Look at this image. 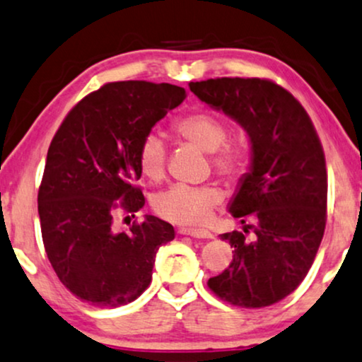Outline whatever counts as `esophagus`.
<instances>
[{
	"label": "esophagus",
	"mask_w": 362,
	"mask_h": 362,
	"mask_svg": "<svg viewBox=\"0 0 362 362\" xmlns=\"http://www.w3.org/2000/svg\"><path fill=\"white\" fill-rule=\"evenodd\" d=\"M180 233L186 236H193V238H213L211 231L199 228H181Z\"/></svg>",
	"instance_id": "34e87169"
}]
</instances>
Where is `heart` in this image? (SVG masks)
I'll return each instance as SVG.
<instances>
[{
    "label": "heart",
    "mask_w": 362,
    "mask_h": 362,
    "mask_svg": "<svg viewBox=\"0 0 362 362\" xmlns=\"http://www.w3.org/2000/svg\"><path fill=\"white\" fill-rule=\"evenodd\" d=\"M173 131L182 141L209 153L213 168L226 180H236L243 173L247 153L238 142H228V129L216 115L194 110L173 124ZM137 166L142 176L159 181L166 173V147L158 134H147L137 151ZM223 194L215 186L173 185L153 198V208L160 218L181 225H202L221 203Z\"/></svg>",
    "instance_id": "b5f03b06"
}]
</instances>
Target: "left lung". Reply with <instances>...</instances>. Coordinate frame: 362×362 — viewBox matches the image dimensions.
<instances>
[{"label":"left lung","mask_w":362,"mask_h":362,"mask_svg":"<svg viewBox=\"0 0 362 362\" xmlns=\"http://www.w3.org/2000/svg\"><path fill=\"white\" fill-rule=\"evenodd\" d=\"M191 92L247 131L252 168L230 204L247 230L220 235L233 248L228 269L208 280L221 300L245 309L292 293L317 255L327 220V171L314 124L296 97L267 78L221 77L189 82ZM245 223V220H243Z\"/></svg>","instance_id":"obj_1"}]
</instances>
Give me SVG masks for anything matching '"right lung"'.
<instances>
[{
    "label": "right lung",
    "instance_id": "right-lung-1",
    "mask_svg": "<svg viewBox=\"0 0 362 362\" xmlns=\"http://www.w3.org/2000/svg\"><path fill=\"white\" fill-rule=\"evenodd\" d=\"M186 99L171 83L110 82L66 114L48 147L38 189L42 238L53 270L75 297L112 309L149 287L156 253L174 228L147 215L129 231L114 213L144 206L137 151L154 124Z\"/></svg>",
    "mask_w": 362,
    "mask_h": 362
}]
</instances>
